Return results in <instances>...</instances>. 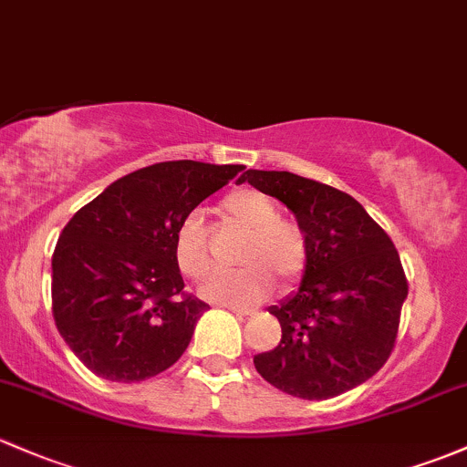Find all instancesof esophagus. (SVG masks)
I'll use <instances>...</instances> for the list:
<instances>
[{"label": "esophagus", "mask_w": 467, "mask_h": 467, "mask_svg": "<svg viewBox=\"0 0 467 467\" xmlns=\"http://www.w3.org/2000/svg\"><path fill=\"white\" fill-rule=\"evenodd\" d=\"M227 309L232 314H235V316H252L254 314V309H249V307H235V305H227Z\"/></svg>", "instance_id": "1"}]
</instances>
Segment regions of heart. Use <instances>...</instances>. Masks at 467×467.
Returning a JSON list of instances; mask_svg holds the SVG:
<instances>
[{
	"instance_id": "obj_1",
	"label": "heart",
	"mask_w": 467,
	"mask_h": 467,
	"mask_svg": "<svg viewBox=\"0 0 467 467\" xmlns=\"http://www.w3.org/2000/svg\"><path fill=\"white\" fill-rule=\"evenodd\" d=\"M220 215L244 229L238 249V263L244 267L213 274L200 289L204 298L229 305L255 303L272 292V273L283 285H292L303 275L309 260L307 235L296 220L280 215L278 204L267 193L255 189L232 192L220 202ZM173 254L187 278L200 280L212 269V252L198 215H189L180 224Z\"/></svg>"
}]
</instances>
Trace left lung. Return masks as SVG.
I'll use <instances>...</instances> for the list:
<instances>
[{"label":"left lung","mask_w":467,"mask_h":467,"mask_svg":"<svg viewBox=\"0 0 467 467\" xmlns=\"http://www.w3.org/2000/svg\"><path fill=\"white\" fill-rule=\"evenodd\" d=\"M287 204L309 243L298 292L269 307L283 338L254 356L280 392L325 400L365 383L394 349L408 278L389 235L363 204L289 171L249 169L238 178Z\"/></svg>","instance_id":"1"}]
</instances>
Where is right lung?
I'll list each match as a JSON object with an SVG mask.
<instances>
[{
	"label": "right lung",
	"instance_id": "right-lung-1",
	"mask_svg": "<svg viewBox=\"0 0 467 467\" xmlns=\"http://www.w3.org/2000/svg\"><path fill=\"white\" fill-rule=\"evenodd\" d=\"M243 164L158 162L109 184L59 234L53 318L73 354L115 383L169 369L207 303L182 292L175 234Z\"/></svg>",
	"mask_w": 467,
	"mask_h": 467
}]
</instances>
